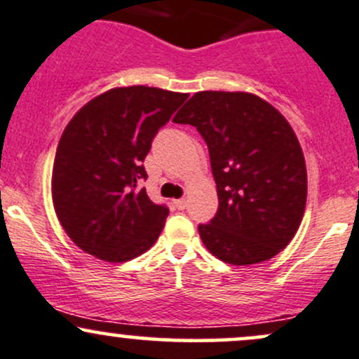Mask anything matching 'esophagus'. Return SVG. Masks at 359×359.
Masks as SVG:
<instances>
[{
    "label": "esophagus",
    "instance_id": "obj_1",
    "mask_svg": "<svg viewBox=\"0 0 359 359\" xmlns=\"http://www.w3.org/2000/svg\"><path fill=\"white\" fill-rule=\"evenodd\" d=\"M173 204H175L177 210H186V208H187V201L186 199H175V201H173Z\"/></svg>",
    "mask_w": 359,
    "mask_h": 359
}]
</instances>
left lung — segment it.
<instances>
[{
    "label": "left lung",
    "instance_id": "left-lung-1",
    "mask_svg": "<svg viewBox=\"0 0 359 359\" xmlns=\"http://www.w3.org/2000/svg\"><path fill=\"white\" fill-rule=\"evenodd\" d=\"M173 121L210 149L218 212L199 224L206 249L231 266L269 261L297 235L306 204V165L290 122L249 92H198Z\"/></svg>",
    "mask_w": 359,
    "mask_h": 359
}]
</instances>
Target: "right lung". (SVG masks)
<instances>
[{
    "instance_id": "obj_1",
    "label": "right lung",
    "mask_w": 359,
    "mask_h": 359,
    "mask_svg": "<svg viewBox=\"0 0 359 359\" xmlns=\"http://www.w3.org/2000/svg\"><path fill=\"white\" fill-rule=\"evenodd\" d=\"M187 93L155 86H116L85 104L68 122L53 165L56 216L86 254L119 264L144 254L163 230L168 210L151 203L141 161L151 140Z\"/></svg>"
}]
</instances>
